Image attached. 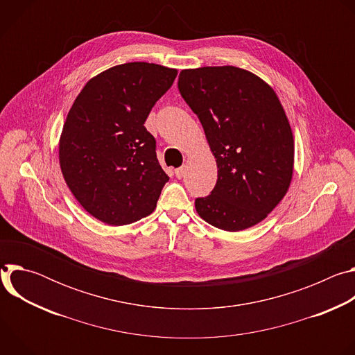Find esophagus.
Segmentation results:
<instances>
[{"mask_svg":"<svg viewBox=\"0 0 355 355\" xmlns=\"http://www.w3.org/2000/svg\"><path fill=\"white\" fill-rule=\"evenodd\" d=\"M184 174H185V167H180V168L175 170V177H177L178 180H181V178L184 177Z\"/></svg>","mask_w":355,"mask_h":355,"instance_id":"1","label":"esophagus"}]
</instances>
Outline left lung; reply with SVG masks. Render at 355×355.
Wrapping results in <instances>:
<instances>
[{
    "label": "left lung",
    "mask_w": 355,
    "mask_h": 355,
    "mask_svg": "<svg viewBox=\"0 0 355 355\" xmlns=\"http://www.w3.org/2000/svg\"><path fill=\"white\" fill-rule=\"evenodd\" d=\"M178 89L218 166L212 192L195 199L198 215L226 232L260 223L285 196L293 173V136L275 91L233 66L182 70Z\"/></svg>",
    "instance_id": "left-lung-1"
}]
</instances>
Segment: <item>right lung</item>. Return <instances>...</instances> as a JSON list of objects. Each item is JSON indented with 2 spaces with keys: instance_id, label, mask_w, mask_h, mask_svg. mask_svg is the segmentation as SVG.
Returning a JSON list of instances; mask_svg holds the SVG:
<instances>
[{
  "instance_id": "obj_1",
  "label": "right lung",
  "mask_w": 355,
  "mask_h": 355,
  "mask_svg": "<svg viewBox=\"0 0 355 355\" xmlns=\"http://www.w3.org/2000/svg\"><path fill=\"white\" fill-rule=\"evenodd\" d=\"M177 77L175 69L133 62L91 78L76 98L59 143L67 187L94 218L133 223L156 209L170 180L144 122Z\"/></svg>"
}]
</instances>
